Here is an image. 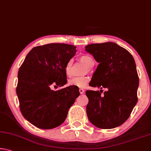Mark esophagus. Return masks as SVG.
Returning <instances> with one entry per match:
<instances>
[{
	"mask_svg": "<svg viewBox=\"0 0 151 151\" xmlns=\"http://www.w3.org/2000/svg\"><path fill=\"white\" fill-rule=\"evenodd\" d=\"M79 92H80V93L82 94L84 93L85 90H84V89H83V88H80V89H79Z\"/></svg>",
	"mask_w": 151,
	"mask_h": 151,
	"instance_id": "esophagus-1",
	"label": "esophagus"
}]
</instances>
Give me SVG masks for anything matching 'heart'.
<instances>
[{
    "label": "heart",
    "instance_id": "heart-1",
    "mask_svg": "<svg viewBox=\"0 0 151 151\" xmlns=\"http://www.w3.org/2000/svg\"><path fill=\"white\" fill-rule=\"evenodd\" d=\"M80 60L82 63H83L86 67L91 68L94 65V60L93 58L88 55H83L81 57ZM73 61L71 59L66 63L65 68V72L67 76H70L72 74V66ZM89 81L87 76H83V77H74L68 80V85L69 86H77V87L83 88L86 84L88 83Z\"/></svg>",
    "mask_w": 151,
    "mask_h": 151
}]
</instances>
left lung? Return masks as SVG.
Here are the masks:
<instances>
[{
    "label": "left lung",
    "mask_w": 151,
    "mask_h": 151,
    "mask_svg": "<svg viewBox=\"0 0 151 151\" xmlns=\"http://www.w3.org/2000/svg\"><path fill=\"white\" fill-rule=\"evenodd\" d=\"M85 50L99 65L89 85L107 90L86 91L88 119L103 129L120 126L130 116L137 103L139 78L134 59L129 51L116 43L91 44Z\"/></svg>",
    "instance_id": "1"
}]
</instances>
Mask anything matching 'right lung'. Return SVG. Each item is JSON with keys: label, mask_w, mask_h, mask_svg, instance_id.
Returning <instances> with one entry per match:
<instances>
[{"label": "right lung", "mask_w": 151, "mask_h": 151, "mask_svg": "<svg viewBox=\"0 0 151 151\" xmlns=\"http://www.w3.org/2000/svg\"><path fill=\"white\" fill-rule=\"evenodd\" d=\"M75 46L51 43L34 47L18 73L17 94L22 114L34 126L51 129L63 123L80 95L77 86L57 91L67 83L65 68L76 52Z\"/></svg>", "instance_id": "obj_1"}]
</instances>
